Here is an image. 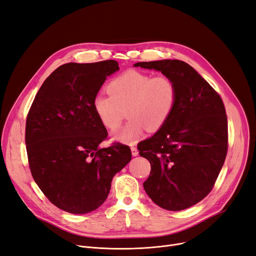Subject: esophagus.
Masks as SVG:
<instances>
[{
    "label": "esophagus",
    "instance_id": "34e87169",
    "mask_svg": "<svg viewBox=\"0 0 256 256\" xmlns=\"http://www.w3.org/2000/svg\"><path fill=\"white\" fill-rule=\"evenodd\" d=\"M130 150H132V154L134 156H138V150H137V147L132 146V147H130Z\"/></svg>",
    "mask_w": 256,
    "mask_h": 256
}]
</instances>
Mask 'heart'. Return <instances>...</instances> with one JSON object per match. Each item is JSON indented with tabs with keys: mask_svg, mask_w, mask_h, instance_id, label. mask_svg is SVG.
I'll use <instances>...</instances> for the list:
<instances>
[{
	"mask_svg": "<svg viewBox=\"0 0 256 256\" xmlns=\"http://www.w3.org/2000/svg\"><path fill=\"white\" fill-rule=\"evenodd\" d=\"M108 92L94 96V111L106 130H115L126 110L130 119L113 134V138L128 144L135 143L146 128L148 132L162 128L178 102V87L171 78L134 70L110 80Z\"/></svg>",
	"mask_w": 256,
	"mask_h": 256,
	"instance_id": "obj_1",
	"label": "heart"
}]
</instances>
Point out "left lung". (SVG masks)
I'll return each mask as SVG.
<instances>
[{
	"label": "left lung",
	"instance_id": "obj_1",
	"mask_svg": "<svg viewBox=\"0 0 256 256\" xmlns=\"http://www.w3.org/2000/svg\"><path fill=\"white\" fill-rule=\"evenodd\" d=\"M134 66L158 70L178 87L176 109L166 124L138 144L139 154L152 167L144 190L165 210L188 208L208 196L224 164L228 150L224 104L219 93L184 61Z\"/></svg>",
	"mask_w": 256,
	"mask_h": 256
}]
</instances>
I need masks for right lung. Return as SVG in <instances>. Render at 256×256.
I'll list each match as a JSON object with an SVG mask.
<instances>
[{"mask_svg":"<svg viewBox=\"0 0 256 256\" xmlns=\"http://www.w3.org/2000/svg\"><path fill=\"white\" fill-rule=\"evenodd\" d=\"M117 61L66 63L44 80L26 121V145L32 176L46 197L70 214L98 208L115 174L132 158L128 145L100 144L108 132L93 98Z\"/></svg>","mask_w":256,"mask_h":256,"instance_id":"1","label":"right lung"}]
</instances>
